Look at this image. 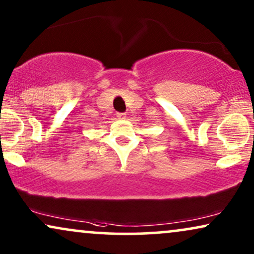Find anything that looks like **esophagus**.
<instances>
[{
  "mask_svg": "<svg viewBox=\"0 0 254 254\" xmlns=\"http://www.w3.org/2000/svg\"><path fill=\"white\" fill-rule=\"evenodd\" d=\"M117 117H118V118H124V117H125V114H121V112H118Z\"/></svg>",
  "mask_w": 254,
  "mask_h": 254,
  "instance_id": "1",
  "label": "esophagus"
}]
</instances>
